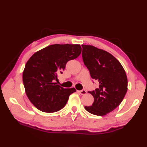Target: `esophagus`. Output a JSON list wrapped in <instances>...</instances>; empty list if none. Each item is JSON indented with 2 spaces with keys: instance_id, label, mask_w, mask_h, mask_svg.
Masks as SVG:
<instances>
[{
  "instance_id": "34e87169",
  "label": "esophagus",
  "mask_w": 147,
  "mask_h": 147,
  "mask_svg": "<svg viewBox=\"0 0 147 147\" xmlns=\"http://www.w3.org/2000/svg\"><path fill=\"white\" fill-rule=\"evenodd\" d=\"M78 92H80L82 95H85L86 93V91L85 90H80V91H78Z\"/></svg>"
}]
</instances>
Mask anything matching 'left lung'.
<instances>
[{
	"mask_svg": "<svg viewBox=\"0 0 147 147\" xmlns=\"http://www.w3.org/2000/svg\"><path fill=\"white\" fill-rule=\"evenodd\" d=\"M82 46L84 64L92 78L99 83L98 88L88 92L94 102L85 109L102 116L113 111L123 101L127 90L126 74L120 62L109 52L92 45Z\"/></svg>",
	"mask_w": 147,
	"mask_h": 147,
	"instance_id": "left-lung-1",
	"label": "left lung"
}]
</instances>
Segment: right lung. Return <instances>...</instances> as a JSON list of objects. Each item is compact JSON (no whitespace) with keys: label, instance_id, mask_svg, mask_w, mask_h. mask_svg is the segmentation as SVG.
Returning <instances> with one entry per match:
<instances>
[{"label":"right lung","instance_id":"add662e5","mask_svg":"<svg viewBox=\"0 0 147 147\" xmlns=\"http://www.w3.org/2000/svg\"><path fill=\"white\" fill-rule=\"evenodd\" d=\"M82 52L80 45L54 44L35 53L26 62L23 73L26 94L32 104L44 112L60 111L75 88H64L55 83L66 63Z\"/></svg>","mask_w":147,"mask_h":147}]
</instances>
